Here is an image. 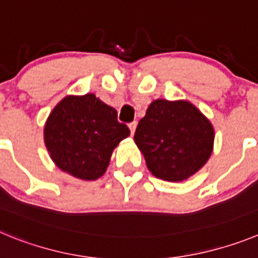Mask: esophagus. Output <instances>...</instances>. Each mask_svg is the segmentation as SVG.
<instances>
[{
  "label": "esophagus",
  "instance_id": "esophagus-1",
  "mask_svg": "<svg viewBox=\"0 0 258 258\" xmlns=\"http://www.w3.org/2000/svg\"><path fill=\"white\" fill-rule=\"evenodd\" d=\"M129 129H131V134L133 136L134 132H136V129H137V121L131 122V124H129Z\"/></svg>",
  "mask_w": 258,
  "mask_h": 258
}]
</instances>
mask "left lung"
Listing matches in <instances>:
<instances>
[{
  "label": "left lung",
  "mask_w": 258,
  "mask_h": 258,
  "mask_svg": "<svg viewBox=\"0 0 258 258\" xmlns=\"http://www.w3.org/2000/svg\"><path fill=\"white\" fill-rule=\"evenodd\" d=\"M134 142L155 177L181 182L202 169L211 157L214 127L191 102L156 99L138 122Z\"/></svg>",
  "instance_id": "obj_1"
}]
</instances>
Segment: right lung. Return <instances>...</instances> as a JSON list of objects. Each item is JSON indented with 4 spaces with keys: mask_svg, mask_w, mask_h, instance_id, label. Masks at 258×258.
Masks as SVG:
<instances>
[{
    "mask_svg": "<svg viewBox=\"0 0 258 258\" xmlns=\"http://www.w3.org/2000/svg\"><path fill=\"white\" fill-rule=\"evenodd\" d=\"M131 131L113 107L93 93L67 95L50 112L44 142L50 159L75 178L95 181L106 173L115 147Z\"/></svg>",
    "mask_w": 258,
    "mask_h": 258,
    "instance_id": "right-lung-1",
    "label": "right lung"
}]
</instances>
